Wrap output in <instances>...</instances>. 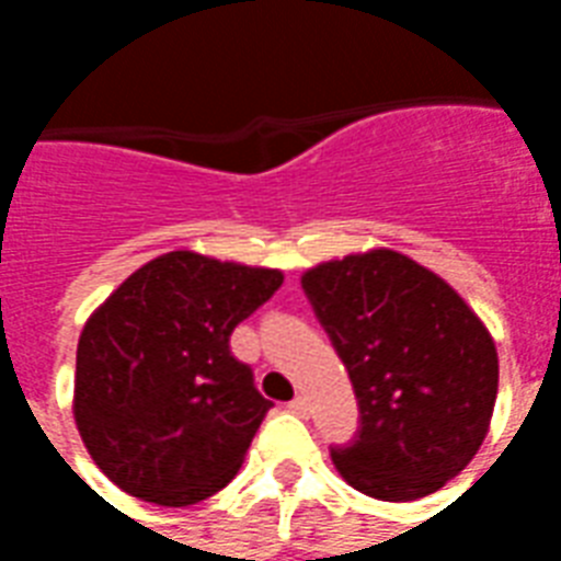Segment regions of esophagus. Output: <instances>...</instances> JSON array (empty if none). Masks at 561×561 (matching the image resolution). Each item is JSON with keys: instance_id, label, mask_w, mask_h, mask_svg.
I'll return each instance as SVG.
<instances>
[{"instance_id": "esophagus-1", "label": "esophagus", "mask_w": 561, "mask_h": 561, "mask_svg": "<svg viewBox=\"0 0 561 561\" xmlns=\"http://www.w3.org/2000/svg\"><path fill=\"white\" fill-rule=\"evenodd\" d=\"M288 412L306 417V414H309V400H306V397H294V400L288 402Z\"/></svg>"}]
</instances>
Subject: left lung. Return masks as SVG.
<instances>
[{
  "instance_id": "left-lung-1",
  "label": "left lung",
  "mask_w": 561,
  "mask_h": 561,
  "mask_svg": "<svg viewBox=\"0 0 561 561\" xmlns=\"http://www.w3.org/2000/svg\"><path fill=\"white\" fill-rule=\"evenodd\" d=\"M312 312L352 378L360 426L330 457L381 502L435 493L478 454L499 390L495 342L445 279L373 249L304 273Z\"/></svg>"
}]
</instances>
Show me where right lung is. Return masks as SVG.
Masks as SVG:
<instances>
[{
	"mask_svg": "<svg viewBox=\"0 0 561 561\" xmlns=\"http://www.w3.org/2000/svg\"><path fill=\"white\" fill-rule=\"evenodd\" d=\"M279 285V270L168 252L92 312L78 342L75 421L119 490L183 507L237 474L273 402L231 354V333Z\"/></svg>",
	"mask_w": 561,
	"mask_h": 561,
	"instance_id": "obj_1",
	"label": "right lung"
}]
</instances>
